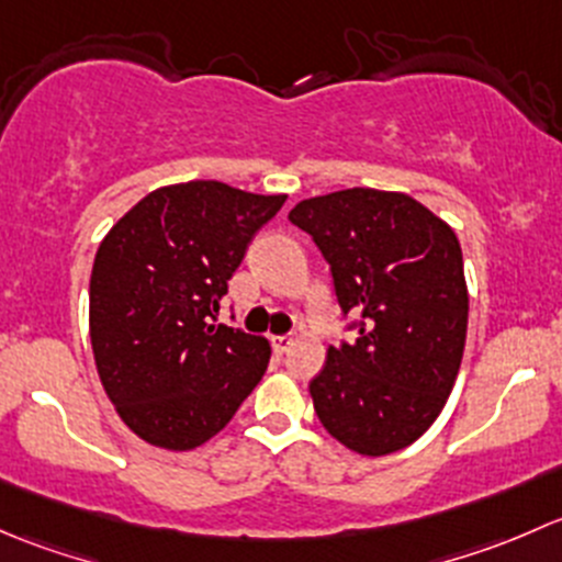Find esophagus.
<instances>
[{
  "label": "esophagus",
  "instance_id": "obj_1",
  "mask_svg": "<svg viewBox=\"0 0 562 562\" xmlns=\"http://www.w3.org/2000/svg\"><path fill=\"white\" fill-rule=\"evenodd\" d=\"M292 335H273V349L283 355V351H289V346H292Z\"/></svg>",
  "mask_w": 562,
  "mask_h": 562
}]
</instances>
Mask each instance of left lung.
<instances>
[{
    "mask_svg": "<svg viewBox=\"0 0 562 562\" xmlns=\"http://www.w3.org/2000/svg\"><path fill=\"white\" fill-rule=\"evenodd\" d=\"M333 276L346 329L308 384L324 430L360 454H390L436 422L468 329L457 235L408 194L344 189L292 207ZM355 315V321L348 316Z\"/></svg>",
    "mask_w": 562,
    "mask_h": 562,
    "instance_id": "obj_1",
    "label": "left lung"
}]
</instances>
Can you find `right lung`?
Masks as SVG:
<instances>
[{
    "label": "right lung",
    "mask_w": 562,
    "mask_h": 562,
    "mask_svg": "<svg viewBox=\"0 0 562 562\" xmlns=\"http://www.w3.org/2000/svg\"><path fill=\"white\" fill-rule=\"evenodd\" d=\"M283 194L189 181L143 196L102 240L89 327L102 386L154 447L194 449L251 395L270 344L218 322L227 281Z\"/></svg>",
    "instance_id": "obj_1"
}]
</instances>
